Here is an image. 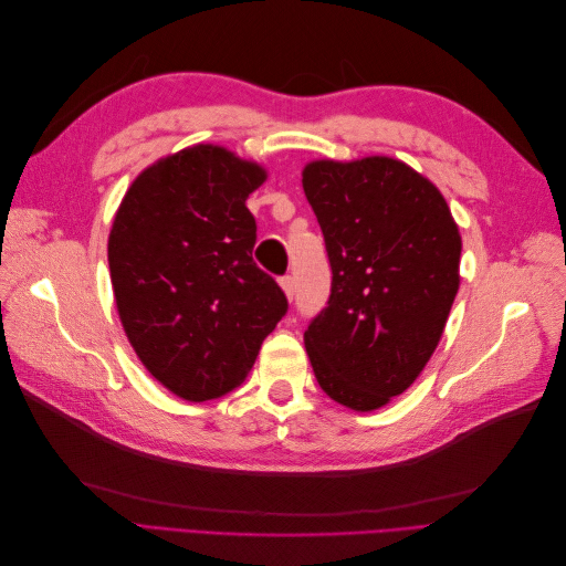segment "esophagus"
Segmentation results:
<instances>
[{"label": "esophagus", "mask_w": 566, "mask_h": 566, "mask_svg": "<svg viewBox=\"0 0 566 566\" xmlns=\"http://www.w3.org/2000/svg\"><path fill=\"white\" fill-rule=\"evenodd\" d=\"M281 287H283L285 297L293 300V295H295V279H293V276H283V279H281Z\"/></svg>", "instance_id": "34e87169"}]
</instances>
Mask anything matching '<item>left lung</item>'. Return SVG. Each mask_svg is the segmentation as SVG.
Listing matches in <instances>:
<instances>
[{"label":"left lung","mask_w":566,"mask_h":566,"mask_svg":"<svg viewBox=\"0 0 566 566\" xmlns=\"http://www.w3.org/2000/svg\"><path fill=\"white\" fill-rule=\"evenodd\" d=\"M333 269L304 347L328 397L375 410L416 382L460 285L458 224L439 188L387 156L314 160L302 172Z\"/></svg>","instance_id":"left-lung-1"}]
</instances>
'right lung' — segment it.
I'll return each instance as SVG.
<instances>
[{
    "mask_svg": "<svg viewBox=\"0 0 566 566\" xmlns=\"http://www.w3.org/2000/svg\"><path fill=\"white\" fill-rule=\"evenodd\" d=\"M266 169L198 144L132 181L108 235L119 321L146 370L186 401L243 385L264 337L287 312L252 260L248 196Z\"/></svg>",
    "mask_w": 566,
    "mask_h": 566,
    "instance_id": "obj_1",
    "label": "right lung"
}]
</instances>
